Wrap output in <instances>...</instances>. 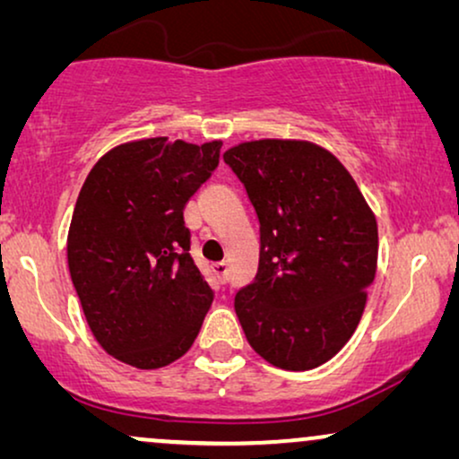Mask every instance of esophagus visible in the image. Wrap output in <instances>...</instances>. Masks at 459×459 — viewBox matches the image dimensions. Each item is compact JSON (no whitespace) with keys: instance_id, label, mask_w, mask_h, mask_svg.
Listing matches in <instances>:
<instances>
[{"instance_id":"esophagus-1","label":"esophagus","mask_w":459,"mask_h":459,"mask_svg":"<svg viewBox=\"0 0 459 459\" xmlns=\"http://www.w3.org/2000/svg\"><path fill=\"white\" fill-rule=\"evenodd\" d=\"M212 273L217 275V280L221 281V284H225V281H228V263H215V265H212Z\"/></svg>"}]
</instances>
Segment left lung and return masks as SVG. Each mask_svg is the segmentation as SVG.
Wrapping results in <instances>:
<instances>
[{"label": "left lung", "instance_id": "left-lung-1", "mask_svg": "<svg viewBox=\"0 0 459 459\" xmlns=\"http://www.w3.org/2000/svg\"><path fill=\"white\" fill-rule=\"evenodd\" d=\"M223 160L259 217L253 284L234 307L256 353L303 372L332 359L359 324L378 265V225L341 160L305 140H255Z\"/></svg>", "mask_w": 459, "mask_h": 459}]
</instances>
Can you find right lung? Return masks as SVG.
Instances as JSON below:
<instances>
[{
    "mask_svg": "<svg viewBox=\"0 0 459 459\" xmlns=\"http://www.w3.org/2000/svg\"><path fill=\"white\" fill-rule=\"evenodd\" d=\"M221 142L135 140L87 175L66 255L85 319L106 353L140 369L187 353L212 303L190 255L184 209L219 165Z\"/></svg>",
    "mask_w": 459,
    "mask_h": 459,
    "instance_id": "add662e5",
    "label": "right lung"
}]
</instances>
